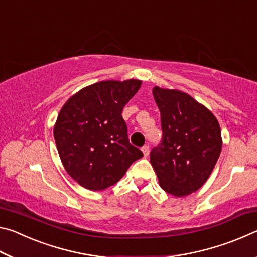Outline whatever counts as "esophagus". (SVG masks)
<instances>
[{"instance_id":"1","label":"esophagus","mask_w":257,"mask_h":257,"mask_svg":"<svg viewBox=\"0 0 257 257\" xmlns=\"http://www.w3.org/2000/svg\"><path fill=\"white\" fill-rule=\"evenodd\" d=\"M142 152L144 153V156H147L150 154V146L149 145H144L142 147Z\"/></svg>"}]
</instances>
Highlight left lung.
<instances>
[{"instance_id": "1", "label": "left lung", "mask_w": 257, "mask_h": 257, "mask_svg": "<svg viewBox=\"0 0 257 257\" xmlns=\"http://www.w3.org/2000/svg\"><path fill=\"white\" fill-rule=\"evenodd\" d=\"M162 143L151 151V164L164 191L184 197L205 184L222 149L214 114L187 93L155 86Z\"/></svg>"}]
</instances>
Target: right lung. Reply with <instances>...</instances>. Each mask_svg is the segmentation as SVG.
<instances>
[{"mask_svg":"<svg viewBox=\"0 0 257 257\" xmlns=\"http://www.w3.org/2000/svg\"><path fill=\"white\" fill-rule=\"evenodd\" d=\"M142 81L106 80L89 85L68 99L54 124L61 162L73 180L89 190L116 184L142 151L129 143L121 115Z\"/></svg>","mask_w":257,"mask_h":257,"instance_id":"add662e5","label":"right lung"}]
</instances>
